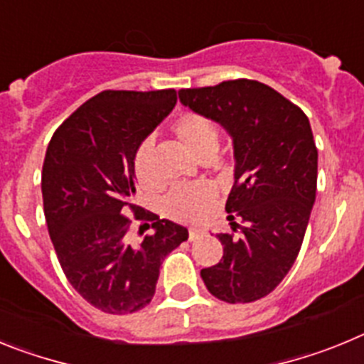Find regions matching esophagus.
Masks as SVG:
<instances>
[{
	"instance_id": "34e87169",
	"label": "esophagus",
	"mask_w": 364,
	"mask_h": 364,
	"mask_svg": "<svg viewBox=\"0 0 364 364\" xmlns=\"http://www.w3.org/2000/svg\"><path fill=\"white\" fill-rule=\"evenodd\" d=\"M204 237V231L198 230V228H189V240H198Z\"/></svg>"
}]
</instances>
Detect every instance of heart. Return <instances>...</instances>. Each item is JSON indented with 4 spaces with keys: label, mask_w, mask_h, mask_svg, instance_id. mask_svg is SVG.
I'll list each match as a JSON object with an SVG mask.
<instances>
[{
    "label": "heart",
    "mask_w": 364,
    "mask_h": 364,
    "mask_svg": "<svg viewBox=\"0 0 364 364\" xmlns=\"http://www.w3.org/2000/svg\"><path fill=\"white\" fill-rule=\"evenodd\" d=\"M173 136L188 147L198 160L210 162L218 149V127L210 117L197 111H186L169 125ZM153 149L149 144L138 147L133 160V176L144 191H156L159 178L153 173ZM218 198V191L211 182L176 186L164 198V211L167 217L180 222H200L211 215Z\"/></svg>",
    "instance_id": "b5f03b06"
}]
</instances>
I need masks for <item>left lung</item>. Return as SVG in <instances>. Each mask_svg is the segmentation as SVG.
<instances>
[{"label":"left lung","mask_w":364,"mask_h":364,"mask_svg":"<svg viewBox=\"0 0 364 364\" xmlns=\"http://www.w3.org/2000/svg\"><path fill=\"white\" fill-rule=\"evenodd\" d=\"M180 102L224 125L233 138L235 184L226 202L233 233L217 235L220 262L200 277L230 304L272 294L290 272L317 191V147L301 107L255 80L180 89ZM241 235H234L236 228Z\"/></svg>","instance_id":"left-lung-1"}]
</instances>
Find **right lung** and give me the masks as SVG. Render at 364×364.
Here are the masks:
<instances>
[{
    "label": "right lung",
    "mask_w": 364,
    "mask_h": 364,
    "mask_svg": "<svg viewBox=\"0 0 364 364\" xmlns=\"http://www.w3.org/2000/svg\"><path fill=\"white\" fill-rule=\"evenodd\" d=\"M175 104V89L102 91L54 131L45 153L43 213L60 266L105 314L146 308L162 260L188 240L184 226L134 204V154ZM133 220H147L144 230L154 231L144 235L142 227L134 241Z\"/></svg>",
    "instance_id": "1"
}]
</instances>
